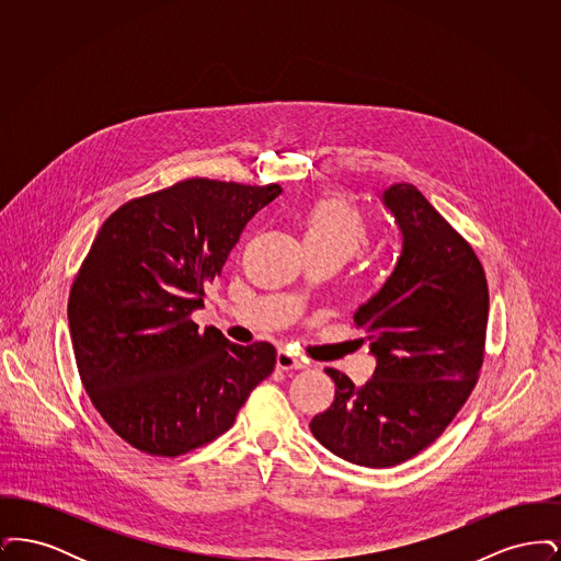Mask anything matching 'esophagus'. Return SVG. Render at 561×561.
I'll list each match as a JSON object with an SVG mask.
<instances>
[{
	"mask_svg": "<svg viewBox=\"0 0 561 561\" xmlns=\"http://www.w3.org/2000/svg\"><path fill=\"white\" fill-rule=\"evenodd\" d=\"M275 364H277L279 370H302V368H307V362H305V359L296 357L290 351H284V348L277 353Z\"/></svg>",
	"mask_w": 561,
	"mask_h": 561,
	"instance_id": "34e87169",
	"label": "esophagus"
}]
</instances>
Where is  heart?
Segmentation results:
<instances>
[{"label": "heart", "instance_id": "obj_1", "mask_svg": "<svg viewBox=\"0 0 561 561\" xmlns=\"http://www.w3.org/2000/svg\"><path fill=\"white\" fill-rule=\"evenodd\" d=\"M300 233L307 252H328L348 261L368 240V225L347 199L323 195L305 208Z\"/></svg>", "mask_w": 561, "mask_h": 561}]
</instances>
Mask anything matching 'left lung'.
<instances>
[{
  "label": "left lung",
  "instance_id": "8db88e82",
  "mask_svg": "<svg viewBox=\"0 0 561 561\" xmlns=\"http://www.w3.org/2000/svg\"><path fill=\"white\" fill-rule=\"evenodd\" d=\"M380 199L400 229V256L353 316L376 370L355 387L325 368L334 401L309 425L330 453L373 469L412 458L453 423L478 382L490 302L473 248L419 188L398 183Z\"/></svg>",
  "mask_w": 561,
  "mask_h": 561
}]
</instances>
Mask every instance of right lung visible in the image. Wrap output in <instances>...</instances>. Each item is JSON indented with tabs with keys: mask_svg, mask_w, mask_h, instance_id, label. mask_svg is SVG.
<instances>
[{
	"mask_svg": "<svg viewBox=\"0 0 561 561\" xmlns=\"http://www.w3.org/2000/svg\"><path fill=\"white\" fill-rule=\"evenodd\" d=\"M282 193L188 179L103 222L69 294L85 393L140 453L181 456L236 423L275 368L271 343L236 345L191 320L250 218Z\"/></svg>",
	"mask_w": 561,
	"mask_h": 561,
	"instance_id": "add662e5",
	"label": "right lung"
}]
</instances>
